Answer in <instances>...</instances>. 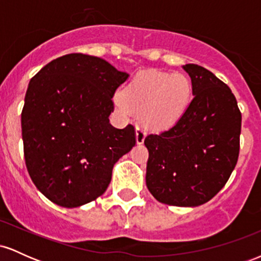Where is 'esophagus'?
<instances>
[{
	"mask_svg": "<svg viewBox=\"0 0 261 261\" xmlns=\"http://www.w3.org/2000/svg\"><path fill=\"white\" fill-rule=\"evenodd\" d=\"M145 137H146L145 127H143L142 125H137L136 126V142L140 145V143H142L143 141H145Z\"/></svg>",
	"mask_w": 261,
	"mask_h": 261,
	"instance_id": "34e87169",
	"label": "esophagus"
}]
</instances>
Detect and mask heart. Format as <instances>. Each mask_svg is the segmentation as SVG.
<instances>
[{
    "label": "heart",
    "mask_w": 261,
    "mask_h": 261,
    "mask_svg": "<svg viewBox=\"0 0 261 261\" xmlns=\"http://www.w3.org/2000/svg\"><path fill=\"white\" fill-rule=\"evenodd\" d=\"M190 80L182 73L157 70L139 72L122 89L118 106L124 113L141 112L146 126L162 130L173 126L184 115L191 99Z\"/></svg>",
    "instance_id": "1"
}]
</instances>
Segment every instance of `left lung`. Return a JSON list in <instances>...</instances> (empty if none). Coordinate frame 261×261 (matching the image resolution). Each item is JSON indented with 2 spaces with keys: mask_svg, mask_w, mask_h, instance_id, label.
<instances>
[{
  "mask_svg": "<svg viewBox=\"0 0 261 261\" xmlns=\"http://www.w3.org/2000/svg\"><path fill=\"white\" fill-rule=\"evenodd\" d=\"M193 100L168 130L145 139L146 185L166 205L195 207L224 187L239 154L242 114L229 87L202 66H182Z\"/></svg>",
  "mask_w": 261,
  "mask_h": 261,
  "instance_id": "8db88e82",
  "label": "left lung"
}]
</instances>
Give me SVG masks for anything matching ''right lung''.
I'll return each mask as SVG.
<instances>
[{"label":"right lung","mask_w":261,"mask_h":261,"mask_svg":"<svg viewBox=\"0 0 261 261\" xmlns=\"http://www.w3.org/2000/svg\"><path fill=\"white\" fill-rule=\"evenodd\" d=\"M128 79L106 60L68 54L29 82L22 112L25 166L50 201L73 208L103 195L135 128L110 125L112 98Z\"/></svg>","instance_id":"1"}]
</instances>
